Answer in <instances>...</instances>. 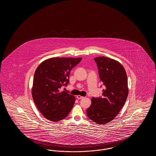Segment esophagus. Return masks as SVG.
I'll return each instance as SVG.
<instances>
[{
    "label": "esophagus",
    "mask_w": 156,
    "mask_h": 156,
    "mask_svg": "<svg viewBox=\"0 0 156 156\" xmlns=\"http://www.w3.org/2000/svg\"><path fill=\"white\" fill-rule=\"evenodd\" d=\"M83 97H82L81 95H77L76 96V98L78 99H82V98H83Z\"/></svg>",
    "instance_id": "1"
}]
</instances>
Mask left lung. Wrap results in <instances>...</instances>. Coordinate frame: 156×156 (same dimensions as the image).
I'll use <instances>...</instances> for the list:
<instances>
[{
	"label": "left lung",
	"instance_id": "1",
	"mask_svg": "<svg viewBox=\"0 0 156 156\" xmlns=\"http://www.w3.org/2000/svg\"><path fill=\"white\" fill-rule=\"evenodd\" d=\"M94 60L105 88L102 97L92 98L87 113L93 122L104 125L111 122L125 104L129 92L127 78L124 67L118 61L104 56Z\"/></svg>",
	"mask_w": 156,
	"mask_h": 156
}]
</instances>
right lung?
Segmentation results:
<instances>
[{
  "instance_id": "obj_1",
  "label": "right lung",
  "mask_w": 156,
  "mask_h": 156,
  "mask_svg": "<svg viewBox=\"0 0 156 156\" xmlns=\"http://www.w3.org/2000/svg\"><path fill=\"white\" fill-rule=\"evenodd\" d=\"M81 59L55 57L45 60L37 67L31 94L37 109L47 120H61L71 111L75 98L60 89L68 85L71 70Z\"/></svg>"
}]
</instances>
